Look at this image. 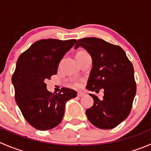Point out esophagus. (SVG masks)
I'll return each instance as SVG.
<instances>
[{"mask_svg":"<svg viewBox=\"0 0 151 151\" xmlns=\"http://www.w3.org/2000/svg\"><path fill=\"white\" fill-rule=\"evenodd\" d=\"M83 96H85V93L83 92H81V91H78V92H77V96L83 97Z\"/></svg>","mask_w":151,"mask_h":151,"instance_id":"34e87169","label":"esophagus"}]
</instances>
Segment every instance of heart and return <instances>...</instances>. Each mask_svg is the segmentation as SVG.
Returning <instances> with one entry per match:
<instances>
[{
    "label": "heart",
    "mask_w": 151,
    "mask_h": 151,
    "mask_svg": "<svg viewBox=\"0 0 151 151\" xmlns=\"http://www.w3.org/2000/svg\"><path fill=\"white\" fill-rule=\"evenodd\" d=\"M85 54H88V52H87L86 51H85V50H80V51L77 52V53L76 54V56L82 55H85ZM74 85H75V86H79V83H74Z\"/></svg>",
    "instance_id": "obj_1"
}]
</instances>
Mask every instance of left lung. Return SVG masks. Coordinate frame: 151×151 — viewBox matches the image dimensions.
<instances>
[{"mask_svg": "<svg viewBox=\"0 0 151 151\" xmlns=\"http://www.w3.org/2000/svg\"><path fill=\"white\" fill-rule=\"evenodd\" d=\"M82 47L92 58V68L86 88L104 96L100 100L90 93L93 104L86 110L89 121L97 128L110 129L116 127L128 117L136 95L137 86L132 62L121 47L98 38L77 40L74 49Z\"/></svg>", "mask_w": 151, "mask_h": 151, "instance_id": "obj_1", "label": "left lung"}]
</instances>
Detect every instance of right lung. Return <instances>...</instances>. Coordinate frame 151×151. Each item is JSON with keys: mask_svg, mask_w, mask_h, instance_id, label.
Listing matches in <instances>:
<instances>
[{"mask_svg": "<svg viewBox=\"0 0 151 151\" xmlns=\"http://www.w3.org/2000/svg\"><path fill=\"white\" fill-rule=\"evenodd\" d=\"M76 42L42 39L18 58L12 78L15 101L25 119L38 130L57 126L64 115L66 101L77 96L75 91L66 88L58 93L49 92L45 83L57 74L59 63Z\"/></svg>", "mask_w": 151, "mask_h": 151, "instance_id": "add662e5", "label": "right lung"}]
</instances>
